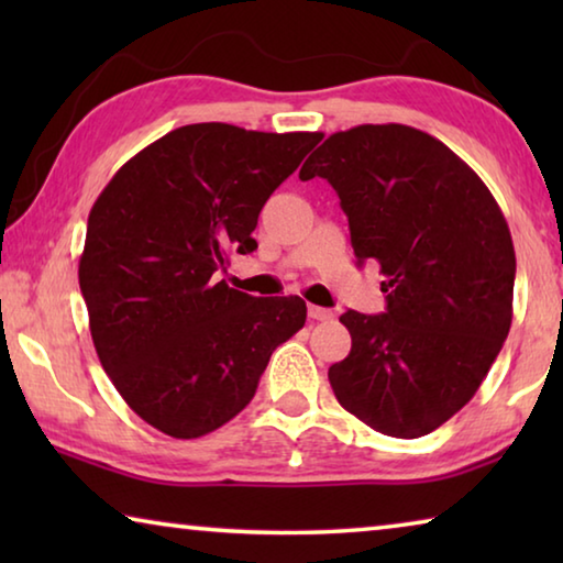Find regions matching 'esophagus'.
I'll list each match as a JSON object with an SVG mask.
<instances>
[{
    "mask_svg": "<svg viewBox=\"0 0 563 563\" xmlns=\"http://www.w3.org/2000/svg\"><path fill=\"white\" fill-rule=\"evenodd\" d=\"M308 316L312 320H330L332 318V310L320 308V305H308Z\"/></svg>",
    "mask_w": 563,
    "mask_h": 563,
    "instance_id": "esophagus-1",
    "label": "esophagus"
}]
</instances>
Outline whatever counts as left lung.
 Returning a JSON list of instances; mask_svg holds the SVG:
<instances>
[{
    "label": "left lung",
    "mask_w": 563,
    "mask_h": 563,
    "mask_svg": "<svg viewBox=\"0 0 563 563\" xmlns=\"http://www.w3.org/2000/svg\"><path fill=\"white\" fill-rule=\"evenodd\" d=\"M328 178L357 263L385 275L387 310H347L338 402L373 430L415 440L470 402L511 328L514 243L501 208L430 133L362 123L325 139L300 178Z\"/></svg>",
    "instance_id": "8db88e82"
}]
</instances>
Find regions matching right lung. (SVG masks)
<instances>
[{"instance_id":"right-lung-1","label":"right lung","mask_w":563,"mask_h":563,"mask_svg":"<svg viewBox=\"0 0 563 563\" xmlns=\"http://www.w3.org/2000/svg\"><path fill=\"white\" fill-rule=\"evenodd\" d=\"M320 133L190 123L123 164L89 213L79 285L93 347L144 422L176 440L251 402L273 350L305 325L298 295L253 298L218 280L253 253L265 201Z\"/></svg>"}]
</instances>
